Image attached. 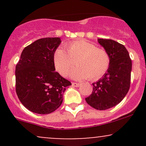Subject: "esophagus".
<instances>
[{"instance_id": "34e87169", "label": "esophagus", "mask_w": 146, "mask_h": 146, "mask_svg": "<svg viewBox=\"0 0 146 146\" xmlns=\"http://www.w3.org/2000/svg\"><path fill=\"white\" fill-rule=\"evenodd\" d=\"M80 84H80V83L72 82V85H73V86H75V87H79L80 86Z\"/></svg>"}]
</instances>
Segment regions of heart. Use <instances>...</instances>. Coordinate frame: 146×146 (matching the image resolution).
<instances>
[{
  "label": "heart",
  "mask_w": 146,
  "mask_h": 146,
  "mask_svg": "<svg viewBox=\"0 0 146 146\" xmlns=\"http://www.w3.org/2000/svg\"><path fill=\"white\" fill-rule=\"evenodd\" d=\"M66 50L58 48L53 56L56 70L62 76H67L75 62L78 66L71 75L76 80L87 78L95 80L102 77L109 68L110 58L108 52L90 42H72L66 44Z\"/></svg>",
  "instance_id": "obj_1"
}]
</instances>
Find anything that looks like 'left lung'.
<instances>
[{
  "label": "left lung",
  "instance_id": "obj_1",
  "mask_svg": "<svg viewBox=\"0 0 146 146\" xmlns=\"http://www.w3.org/2000/svg\"><path fill=\"white\" fill-rule=\"evenodd\" d=\"M110 58L108 71L93 84L92 94L85 98L95 109L104 110L118 104L128 93L130 86L132 60L123 44L110 39H98Z\"/></svg>",
  "mask_w": 146,
  "mask_h": 146
}]
</instances>
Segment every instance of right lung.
I'll list each match as a JSON object with an SVG mask.
<instances>
[{"mask_svg":"<svg viewBox=\"0 0 146 146\" xmlns=\"http://www.w3.org/2000/svg\"><path fill=\"white\" fill-rule=\"evenodd\" d=\"M60 38H44L26 46L16 66V92L25 108L33 113L49 114L62 103L71 82L55 71L53 56Z\"/></svg>","mask_w":146,"mask_h":146,"instance_id":"obj_1","label":"right lung"}]
</instances>
